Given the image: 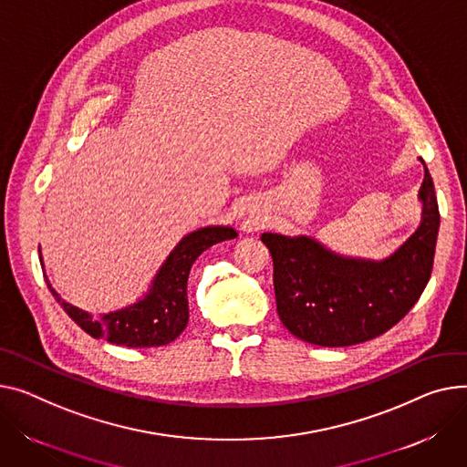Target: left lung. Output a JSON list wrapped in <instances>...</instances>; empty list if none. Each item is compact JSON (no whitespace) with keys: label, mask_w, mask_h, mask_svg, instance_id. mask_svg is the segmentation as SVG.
Returning <instances> with one entry per match:
<instances>
[{"label":"left lung","mask_w":467,"mask_h":467,"mask_svg":"<svg viewBox=\"0 0 467 467\" xmlns=\"http://www.w3.org/2000/svg\"><path fill=\"white\" fill-rule=\"evenodd\" d=\"M419 197L420 227L379 263L336 255L307 236H261L274 263L277 316L291 334L314 346L346 348L374 339L406 317L430 279L440 231L426 167Z\"/></svg>","instance_id":"1"}]
</instances>
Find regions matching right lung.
Returning a JSON list of instances; mask_svg holds the SVG:
<instances>
[{
	"label": "right lung",
	"mask_w": 467,
	"mask_h": 467,
	"mask_svg": "<svg viewBox=\"0 0 467 467\" xmlns=\"http://www.w3.org/2000/svg\"><path fill=\"white\" fill-rule=\"evenodd\" d=\"M231 238H236V231L231 227H204L183 236L155 275L150 293L137 304L103 317H93L71 306L50 284L48 289L66 314L91 337H103L126 348L167 346L182 334L190 319L188 277L195 259L213 244Z\"/></svg>",
	"instance_id": "obj_1"
}]
</instances>
